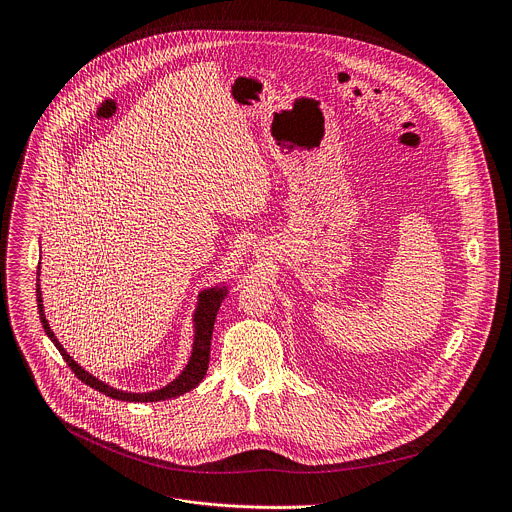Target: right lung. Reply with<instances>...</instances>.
Masks as SVG:
<instances>
[{"mask_svg": "<svg viewBox=\"0 0 512 512\" xmlns=\"http://www.w3.org/2000/svg\"><path fill=\"white\" fill-rule=\"evenodd\" d=\"M40 269V267H38ZM226 296V288H210V290H204L200 294V302H198V310L194 314V329H196V335H194V349H192V357L188 361V365H185V369L181 371V374L177 376V380H173L171 384H167L165 388L161 390H155V392H145V394H134V392H122V390H116L104 382H100L96 376H91L89 371H85L79 363L73 361V357H69V353L63 349V345L57 341L55 333L51 331L49 327V320H46L44 316V310H42V296H40V288H38V282H36V302H38V314H40V322L44 327V333L49 335V339L55 343V347L59 349V353L63 355V359L67 361V365L71 367L73 374L83 382L87 384L89 388H94L110 398H116V400H124V402H159V400H169V398H177L185 392L194 390L206 376L208 371V363H210V343H212V331H214V320H216V312L222 304Z\"/></svg>", "mask_w": 512, "mask_h": 512, "instance_id": "right-lung-1", "label": "right lung"}]
</instances>
